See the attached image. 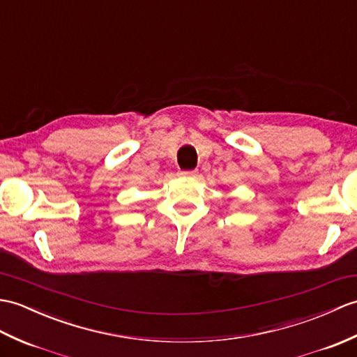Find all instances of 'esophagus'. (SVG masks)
<instances>
[{
  "mask_svg": "<svg viewBox=\"0 0 357 357\" xmlns=\"http://www.w3.org/2000/svg\"><path fill=\"white\" fill-rule=\"evenodd\" d=\"M182 176L185 178H197V172L196 170H188V172H181Z\"/></svg>",
  "mask_w": 357,
  "mask_h": 357,
  "instance_id": "obj_1",
  "label": "esophagus"
}]
</instances>
